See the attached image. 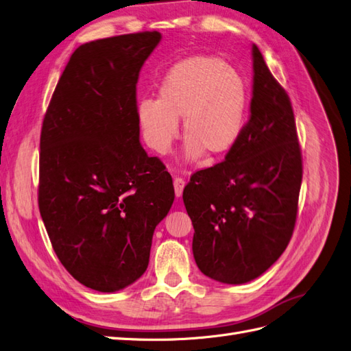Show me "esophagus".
Wrapping results in <instances>:
<instances>
[{"instance_id": "34e87169", "label": "esophagus", "mask_w": 351, "mask_h": 351, "mask_svg": "<svg viewBox=\"0 0 351 351\" xmlns=\"http://www.w3.org/2000/svg\"><path fill=\"white\" fill-rule=\"evenodd\" d=\"M173 184H174L176 196H177V197H181V195H183L184 186H186V181H184V178H181V177H174V180H173Z\"/></svg>"}]
</instances>
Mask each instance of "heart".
Wrapping results in <instances>:
<instances>
[{"mask_svg": "<svg viewBox=\"0 0 351 351\" xmlns=\"http://www.w3.org/2000/svg\"><path fill=\"white\" fill-rule=\"evenodd\" d=\"M248 107L244 78L212 55L190 56L176 64L158 88V100H142L136 116L142 136L156 154H167L178 136H186V160L206 151L221 156L243 134Z\"/></svg>", "mask_w": 351, "mask_h": 351, "instance_id": "b5f03b06", "label": "heart"}]
</instances>
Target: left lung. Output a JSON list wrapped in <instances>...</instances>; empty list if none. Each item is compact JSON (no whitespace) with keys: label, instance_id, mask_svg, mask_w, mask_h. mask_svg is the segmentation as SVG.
<instances>
[{"label":"left lung","instance_id":"obj_1","mask_svg":"<svg viewBox=\"0 0 351 351\" xmlns=\"http://www.w3.org/2000/svg\"><path fill=\"white\" fill-rule=\"evenodd\" d=\"M250 119L225 161L190 177L183 200L203 274L228 285L254 280L292 238L302 152L287 93L252 45Z\"/></svg>","mask_w":351,"mask_h":351}]
</instances>
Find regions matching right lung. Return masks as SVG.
<instances>
[{"label":"right lung","instance_id":"obj_1","mask_svg":"<svg viewBox=\"0 0 351 351\" xmlns=\"http://www.w3.org/2000/svg\"><path fill=\"white\" fill-rule=\"evenodd\" d=\"M160 32L114 36L72 53L47 107L39 210L59 261L81 285L116 292L149 263L174 202L173 178L139 142L136 84Z\"/></svg>","mask_w":351,"mask_h":351}]
</instances>
